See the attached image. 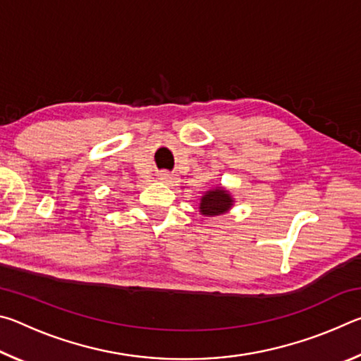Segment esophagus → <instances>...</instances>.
<instances>
[{
  "instance_id": "1",
  "label": "esophagus",
  "mask_w": 361,
  "mask_h": 361,
  "mask_svg": "<svg viewBox=\"0 0 361 361\" xmlns=\"http://www.w3.org/2000/svg\"><path fill=\"white\" fill-rule=\"evenodd\" d=\"M159 180L162 183H166L169 186H176L178 185V176H175L173 173H169V172H161L159 173Z\"/></svg>"
}]
</instances>
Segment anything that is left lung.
I'll use <instances>...</instances> for the list:
<instances>
[{
    "label": "left lung",
    "instance_id": "obj_1",
    "mask_svg": "<svg viewBox=\"0 0 361 361\" xmlns=\"http://www.w3.org/2000/svg\"><path fill=\"white\" fill-rule=\"evenodd\" d=\"M232 204H234V199L229 191H226L224 188H216L207 191L202 197H200L199 204V212L202 213L204 216H216L223 215V213L229 212Z\"/></svg>",
    "mask_w": 361,
    "mask_h": 361
}]
</instances>
